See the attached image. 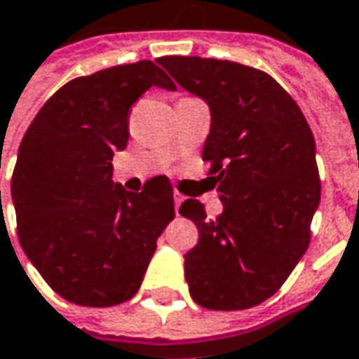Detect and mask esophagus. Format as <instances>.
<instances>
[{"label":"esophagus","instance_id":"obj_1","mask_svg":"<svg viewBox=\"0 0 359 359\" xmlns=\"http://www.w3.org/2000/svg\"><path fill=\"white\" fill-rule=\"evenodd\" d=\"M186 198L182 196V194H173V206H175V214L180 216V206H182V202H184Z\"/></svg>","mask_w":359,"mask_h":359}]
</instances>
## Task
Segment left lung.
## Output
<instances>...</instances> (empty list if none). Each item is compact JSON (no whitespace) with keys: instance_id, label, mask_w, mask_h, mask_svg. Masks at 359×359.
<instances>
[{"instance_id":"1","label":"left lung","mask_w":359,"mask_h":359,"mask_svg":"<svg viewBox=\"0 0 359 359\" xmlns=\"http://www.w3.org/2000/svg\"><path fill=\"white\" fill-rule=\"evenodd\" d=\"M157 62L210 107L202 159L212 163L224 204L216 220L198 200L180 208L200 234L184 257L189 295L216 311L255 307L277 293L309 246L321 200L313 133L291 95L262 70L198 56Z\"/></svg>"}]
</instances>
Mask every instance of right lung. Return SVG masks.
I'll use <instances>...</instances> for the list:
<instances>
[{"label": "right lung", "instance_id": "right-lung-1", "mask_svg": "<svg viewBox=\"0 0 359 359\" xmlns=\"http://www.w3.org/2000/svg\"><path fill=\"white\" fill-rule=\"evenodd\" d=\"M151 86L175 90L151 60L74 79L46 100L22 139L11 177L20 244L70 303L111 307L131 299L175 216L165 175L139 194L113 182L129 109Z\"/></svg>", "mask_w": 359, "mask_h": 359}]
</instances>
